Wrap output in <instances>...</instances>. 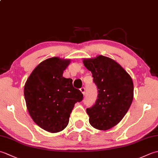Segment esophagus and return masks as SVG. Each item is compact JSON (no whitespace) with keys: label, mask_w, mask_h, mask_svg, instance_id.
<instances>
[{"label":"esophagus","mask_w":158,"mask_h":158,"mask_svg":"<svg viewBox=\"0 0 158 158\" xmlns=\"http://www.w3.org/2000/svg\"><path fill=\"white\" fill-rule=\"evenodd\" d=\"M80 91H81V92L83 94V95H85V88H81V89H80Z\"/></svg>","instance_id":"1"}]
</instances>
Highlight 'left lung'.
Masks as SVG:
<instances>
[{"mask_svg":"<svg viewBox=\"0 0 158 158\" xmlns=\"http://www.w3.org/2000/svg\"><path fill=\"white\" fill-rule=\"evenodd\" d=\"M83 63L92 72L98 91L94 105L86 109L89 122L96 129L109 130L121 122L132 102V79L119 64L108 57L83 58Z\"/></svg>","mask_w":158,"mask_h":158,"instance_id":"8db88e82","label":"left lung"}]
</instances>
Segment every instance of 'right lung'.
I'll return each instance as SVG.
<instances>
[{
    "label": "right lung",
    "mask_w": 158,
    "mask_h": 158,
    "mask_svg": "<svg viewBox=\"0 0 158 158\" xmlns=\"http://www.w3.org/2000/svg\"><path fill=\"white\" fill-rule=\"evenodd\" d=\"M70 59L53 57L43 60L33 70L24 85L26 107L32 120L49 132L67 126L75 104L81 101V91L73 80L63 77Z\"/></svg>",
    "instance_id": "1"
}]
</instances>
